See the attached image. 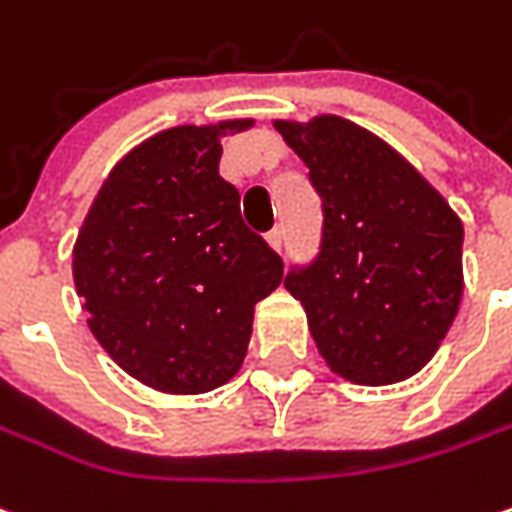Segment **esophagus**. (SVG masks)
Masks as SVG:
<instances>
[{"mask_svg": "<svg viewBox=\"0 0 512 512\" xmlns=\"http://www.w3.org/2000/svg\"><path fill=\"white\" fill-rule=\"evenodd\" d=\"M266 243H269V246H272V249L280 255V252H283V246H286V234H283V229L275 226L272 232L266 234Z\"/></svg>", "mask_w": 512, "mask_h": 512, "instance_id": "1", "label": "esophagus"}]
</instances>
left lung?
I'll return each instance as SVG.
<instances>
[{
    "label": "left lung",
    "mask_w": 512,
    "mask_h": 512,
    "mask_svg": "<svg viewBox=\"0 0 512 512\" xmlns=\"http://www.w3.org/2000/svg\"><path fill=\"white\" fill-rule=\"evenodd\" d=\"M323 200L318 257L283 286L335 375L387 387L430 364L456 321L464 226L395 148L335 114L275 120Z\"/></svg>",
    "instance_id": "8db88e82"
}]
</instances>
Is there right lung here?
Here are the masks:
<instances>
[{"label": "right lung", "instance_id": "right-lung-1", "mask_svg": "<svg viewBox=\"0 0 512 512\" xmlns=\"http://www.w3.org/2000/svg\"><path fill=\"white\" fill-rule=\"evenodd\" d=\"M255 120L174 125L131 148L82 220L74 286L88 329L131 378L168 395L223 387L283 260L240 217L220 137Z\"/></svg>", "mask_w": 512, "mask_h": 512}]
</instances>
